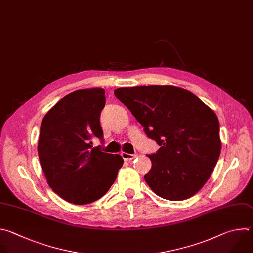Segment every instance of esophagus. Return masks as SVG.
I'll return each instance as SVG.
<instances>
[{"mask_svg":"<svg viewBox=\"0 0 253 253\" xmlns=\"http://www.w3.org/2000/svg\"><path fill=\"white\" fill-rule=\"evenodd\" d=\"M122 157L125 161H131L137 157L136 154H127V153H122Z\"/></svg>","mask_w":253,"mask_h":253,"instance_id":"1","label":"esophagus"}]
</instances>
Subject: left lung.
I'll return each instance as SVG.
<instances>
[{
	"label": "left lung",
	"instance_id": "left-lung-1",
	"mask_svg": "<svg viewBox=\"0 0 253 253\" xmlns=\"http://www.w3.org/2000/svg\"><path fill=\"white\" fill-rule=\"evenodd\" d=\"M115 95L161 146L147 156L144 179L159 196L183 200L211 177L221 141L215 113L192 92L173 85L120 87Z\"/></svg>",
	"mask_w": 253,
	"mask_h": 253
}]
</instances>
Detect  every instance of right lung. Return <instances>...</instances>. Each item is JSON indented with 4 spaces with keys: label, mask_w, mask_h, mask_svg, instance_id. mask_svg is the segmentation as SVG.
I'll list each match as a JSON object with an SVG mask.
<instances>
[{
    "label": "right lung",
    "mask_w": 253,
    "mask_h": 253,
    "mask_svg": "<svg viewBox=\"0 0 253 253\" xmlns=\"http://www.w3.org/2000/svg\"><path fill=\"white\" fill-rule=\"evenodd\" d=\"M105 89L73 91L50 109L41 124L38 154L46 181L59 196L86 205L104 196L115 182L124 160L103 153L92 140H103L99 116Z\"/></svg>",
    "instance_id": "add662e5"
}]
</instances>
